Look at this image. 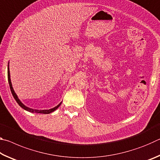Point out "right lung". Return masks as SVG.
<instances>
[{
  "instance_id": "add662e5",
  "label": "right lung",
  "mask_w": 160,
  "mask_h": 160,
  "mask_svg": "<svg viewBox=\"0 0 160 160\" xmlns=\"http://www.w3.org/2000/svg\"><path fill=\"white\" fill-rule=\"evenodd\" d=\"M8 82H9V85H10V90H11V92L13 97H14V99H15V101L17 102L18 104L20 105V106L24 109L26 111H28V112H29L31 113H46V114H47V113H50L51 112H54V111L58 109V108L60 107V105L61 104L62 102L60 103V104H58L57 106L52 108V109H44V110H39V109H32V108H29L27 106H25V104H23L22 102L20 99L18 98V97L16 93L15 92L14 90H13V88H12V82H11V80H10V69H9V63L8 65Z\"/></svg>"
}]
</instances>
